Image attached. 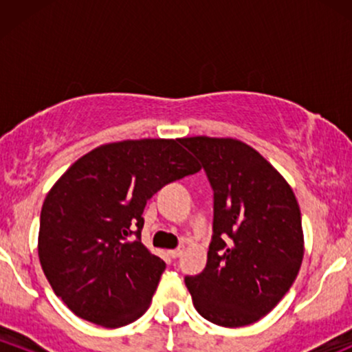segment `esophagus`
Returning a JSON list of instances; mask_svg holds the SVG:
<instances>
[{"mask_svg":"<svg viewBox=\"0 0 352 352\" xmlns=\"http://www.w3.org/2000/svg\"><path fill=\"white\" fill-rule=\"evenodd\" d=\"M182 253H184V248H182V246H179V248H175V250H170V252H168V254H170L173 260H175V258L182 256Z\"/></svg>","mask_w":352,"mask_h":352,"instance_id":"obj_1","label":"esophagus"}]
</instances>
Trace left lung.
Returning a JSON list of instances; mask_svg holds the SVG:
<instances>
[{"instance_id": "1", "label": "left lung", "mask_w": 352, "mask_h": 352, "mask_svg": "<svg viewBox=\"0 0 352 352\" xmlns=\"http://www.w3.org/2000/svg\"><path fill=\"white\" fill-rule=\"evenodd\" d=\"M213 190L207 266L185 276L195 309L225 328L252 324L292 288L302 261L301 212L292 187L235 139H182Z\"/></svg>"}]
</instances>
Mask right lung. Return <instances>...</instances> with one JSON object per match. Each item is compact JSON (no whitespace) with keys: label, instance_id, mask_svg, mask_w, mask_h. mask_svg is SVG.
<instances>
[{"label":"right lung","instance_id":"right-lung-1","mask_svg":"<svg viewBox=\"0 0 352 352\" xmlns=\"http://www.w3.org/2000/svg\"><path fill=\"white\" fill-rule=\"evenodd\" d=\"M180 140L100 145L72 164L47 193L39 261L76 316L120 328L147 311L165 263L140 241L144 208L165 185L200 170Z\"/></svg>","mask_w":352,"mask_h":352}]
</instances>
